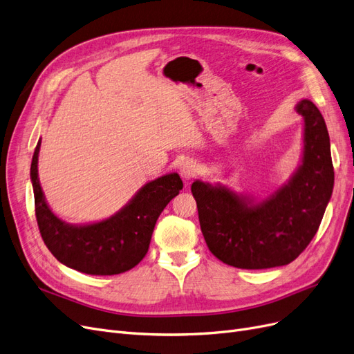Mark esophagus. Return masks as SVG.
Wrapping results in <instances>:
<instances>
[{
    "mask_svg": "<svg viewBox=\"0 0 354 354\" xmlns=\"http://www.w3.org/2000/svg\"><path fill=\"white\" fill-rule=\"evenodd\" d=\"M179 172H180V176L184 178L185 180H191V179H194V178H197V175H198V172H200V169H198L197 162H194V160H185L184 163H182Z\"/></svg>",
    "mask_w": 354,
    "mask_h": 354,
    "instance_id": "34e87169",
    "label": "esophagus"
}]
</instances>
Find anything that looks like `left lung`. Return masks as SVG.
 Instances as JSON below:
<instances>
[{
  "mask_svg": "<svg viewBox=\"0 0 354 354\" xmlns=\"http://www.w3.org/2000/svg\"><path fill=\"white\" fill-rule=\"evenodd\" d=\"M295 109L304 118L302 159L277 191L258 201L223 184L195 180L191 187L208 250L227 266H287L318 232L334 188L330 136L310 100H299Z\"/></svg>",
  "mask_w": 354,
  "mask_h": 354,
  "instance_id": "8db88e82",
  "label": "left lung"
}]
</instances>
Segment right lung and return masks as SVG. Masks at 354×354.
I'll use <instances>...</instances> for the list:
<instances>
[{
	"label": "right lung",
	"instance_id": "obj_1",
	"mask_svg": "<svg viewBox=\"0 0 354 354\" xmlns=\"http://www.w3.org/2000/svg\"><path fill=\"white\" fill-rule=\"evenodd\" d=\"M41 140L33 153L30 179L39 230L48 250L61 264L91 276H113L146 257L154 225L163 208L184 187L178 174L147 182L120 212L87 225L65 223L52 213L37 175Z\"/></svg>",
	"mask_w": 354,
	"mask_h": 354
}]
</instances>
